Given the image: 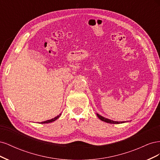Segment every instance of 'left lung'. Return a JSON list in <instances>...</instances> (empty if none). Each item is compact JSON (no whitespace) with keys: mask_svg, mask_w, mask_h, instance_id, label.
<instances>
[{"mask_svg":"<svg viewBox=\"0 0 160 160\" xmlns=\"http://www.w3.org/2000/svg\"><path fill=\"white\" fill-rule=\"evenodd\" d=\"M98 115V117L101 120L103 121V122H107V123H113V124H118V123H124L123 122H115V121H112V120H110L109 119H106L103 117H102V116L99 115V114H97Z\"/></svg>","mask_w":160,"mask_h":160,"instance_id":"8db88e82","label":"left lung"}]
</instances>
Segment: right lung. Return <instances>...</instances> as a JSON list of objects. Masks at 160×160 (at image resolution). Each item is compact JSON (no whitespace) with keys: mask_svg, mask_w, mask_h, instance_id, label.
Wrapping results in <instances>:
<instances>
[{"mask_svg":"<svg viewBox=\"0 0 160 160\" xmlns=\"http://www.w3.org/2000/svg\"><path fill=\"white\" fill-rule=\"evenodd\" d=\"M61 115V114L59 115H58V116H57V117H55V118H54L53 119H50V120H47V121H45V122H41V123H51V122H54V121H55L56 119H57L58 118H59V116Z\"/></svg>","mask_w":160,"mask_h":160,"instance_id":"obj_1","label":"right lung"}]
</instances>
